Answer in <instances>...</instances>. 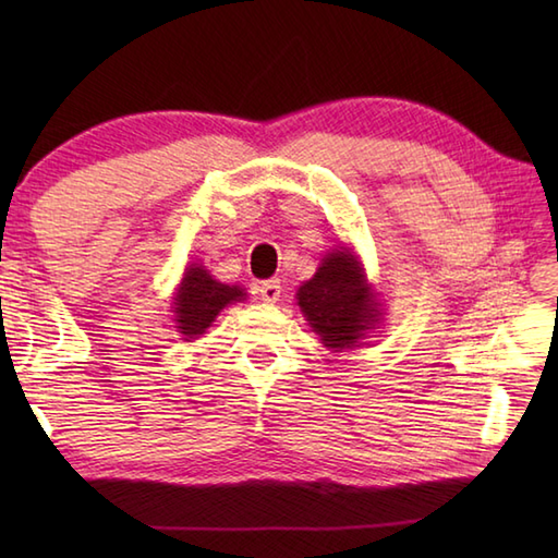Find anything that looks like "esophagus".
<instances>
[{"instance_id": "1", "label": "esophagus", "mask_w": 558, "mask_h": 558, "mask_svg": "<svg viewBox=\"0 0 558 558\" xmlns=\"http://www.w3.org/2000/svg\"><path fill=\"white\" fill-rule=\"evenodd\" d=\"M258 294L264 302H278L280 300V282L278 280H268V282H260L258 286Z\"/></svg>"}]
</instances>
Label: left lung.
<instances>
[{"mask_svg": "<svg viewBox=\"0 0 558 558\" xmlns=\"http://www.w3.org/2000/svg\"><path fill=\"white\" fill-rule=\"evenodd\" d=\"M298 300L306 322L333 350L352 348L378 316L374 294L348 248L324 258L316 276L298 290Z\"/></svg>", "mask_w": 558, "mask_h": 558, "instance_id": "1", "label": "left lung"}]
</instances>
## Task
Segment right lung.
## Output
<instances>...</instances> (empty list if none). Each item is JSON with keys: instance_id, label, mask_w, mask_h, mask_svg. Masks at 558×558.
<instances>
[{"instance_id": "right-lung-1", "label": "right lung", "mask_w": 558, "mask_h": 558, "mask_svg": "<svg viewBox=\"0 0 558 558\" xmlns=\"http://www.w3.org/2000/svg\"><path fill=\"white\" fill-rule=\"evenodd\" d=\"M244 300L242 288L222 286L213 280L204 266H192L182 278L180 292L174 298V322L180 324V333L186 338H196L216 322L222 306L230 302Z\"/></svg>"}]
</instances>
